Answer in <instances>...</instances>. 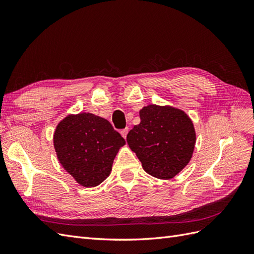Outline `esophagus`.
<instances>
[{
  "instance_id": "34e87169",
  "label": "esophagus",
  "mask_w": 254,
  "mask_h": 254,
  "mask_svg": "<svg viewBox=\"0 0 254 254\" xmlns=\"http://www.w3.org/2000/svg\"><path fill=\"white\" fill-rule=\"evenodd\" d=\"M127 133H128V128L121 130V134H122L123 137H124V139H126V137H127Z\"/></svg>"
}]
</instances>
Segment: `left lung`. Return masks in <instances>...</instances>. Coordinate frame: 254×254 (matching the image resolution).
<instances>
[{
  "label": "left lung",
  "instance_id": "left-lung-1",
  "mask_svg": "<svg viewBox=\"0 0 254 254\" xmlns=\"http://www.w3.org/2000/svg\"><path fill=\"white\" fill-rule=\"evenodd\" d=\"M141 122L127 134L143 170L158 179L178 175L193 156L196 131L189 115L172 106L150 104L140 110Z\"/></svg>",
  "mask_w": 254,
  "mask_h": 254
}]
</instances>
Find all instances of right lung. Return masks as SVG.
Masks as SVG:
<instances>
[{"instance_id":"1","label":"right lung","mask_w":254,"mask_h":254,"mask_svg":"<svg viewBox=\"0 0 254 254\" xmlns=\"http://www.w3.org/2000/svg\"><path fill=\"white\" fill-rule=\"evenodd\" d=\"M53 141L61 166L84 188L97 187L110 175L115 156L126 144L108 121L89 112L66 115Z\"/></svg>"}]
</instances>
